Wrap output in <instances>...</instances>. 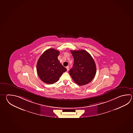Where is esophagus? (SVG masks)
<instances>
[{"label": "esophagus", "mask_w": 133, "mask_h": 133, "mask_svg": "<svg viewBox=\"0 0 133 133\" xmlns=\"http://www.w3.org/2000/svg\"><path fill=\"white\" fill-rule=\"evenodd\" d=\"M66 69H67V71H69V66H67V67H66Z\"/></svg>", "instance_id": "34e87169"}]
</instances>
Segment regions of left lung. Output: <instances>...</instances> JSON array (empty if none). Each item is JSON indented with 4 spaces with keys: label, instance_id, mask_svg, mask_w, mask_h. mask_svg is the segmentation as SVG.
Returning <instances> with one entry per match:
<instances>
[{
    "label": "left lung",
    "instance_id": "8db88e82",
    "mask_svg": "<svg viewBox=\"0 0 133 133\" xmlns=\"http://www.w3.org/2000/svg\"><path fill=\"white\" fill-rule=\"evenodd\" d=\"M71 52L74 64L69 73L73 81L79 86L90 83L96 73V66L92 56L84 50H71Z\"/></svg>",
    "mask_w": 133,
    "mask_h": 133
}]
</instances>
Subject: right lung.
<instances>
[{
	"label": "right lung",
	"instance_id": "add662e5",
	"mask_svg": "<svg viewBox=\"0 0 133 133\" xmlns=\"http://www.w3.org/2000/svg\"><path fill=\"white\" fill-rule=\"evenodd\" d=\"M60 52L50 48L41 55L36 65V70L40 79L46 84L56 82L62 75L67 71L58 59Z\"/></svg>",
	"mask_w": 133,
	"mask_h": 133
}]
</instances>
